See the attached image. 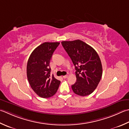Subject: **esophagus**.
I'll return each mask as SVG.
<instances>
[{
	"instance_id": "34e87169",
	"label": "esophagus",
	"mask_w": 129,
	"mask_h": 129,
	"mask_svg": "<svg viewBox=\"0 0 129 129\" xmlns=\"http://www.w3.org/2000/svg\"><path fill=\"white\" fill-rule=\"evenodd\" d=\"M62 78H64V79H66V78H68V75H64V76L62 77Z\"/></svg>"
}]
</instances>
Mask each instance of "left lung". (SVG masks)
I'll use <instances>...</instances> for the list:
<instances>
[{
	"label": "left lung",
	"instance_id": "left-lung-1",
	"mask_svg": "<svg viewBox=\"0 0 129 129\" xmlns=\"http://www.w3.org/2000/svg\"><path fill=\"white\" fill-rule=\"evenodd\" d=\"M61 44L75 66L77 81L72 85L75 94L89 95L95 89L102 75V66L95 50L86 43L77 40L62 41Z\"/></svg>",
	"mask_w": 129,
	"mask_h": 129
}]
</instances>
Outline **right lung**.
<instances>
[{
	"mask_svg": "<svg viewBox=\"0 0 129 129\" xmlns=\"http://www.w3.org/2000/svg\"><path fill=\"white\" fill-rule=\"evenodd\" d=\"M59 42H44L31 53L27 65V76L34 91L40 97H52L59 88L60 81L50 76V61Z\"/></svg>",
	"mask_w": 129,
	"mask_h": 129,
	"instance_id": "right-lung-1",
	"label": "right lung"
}]
</instances>
